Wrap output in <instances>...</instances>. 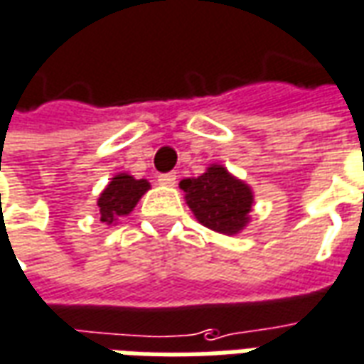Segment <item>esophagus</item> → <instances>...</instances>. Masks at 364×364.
Segmentation results:
<instances>
[{
	"instance_id": "esophagus-1",
	"label": "esophagus",
	"mask_w": 364,
	"mask_h": 364,
	"mask_svg": "<svg viewBox=\"0 0 364 364\" xmlns=\"http://www.w3.org/2000/svg\"><path fill=\"white\" fill-rule=\"evenodd\" d=\"M159 184H161V186H174V184H176V174H174V172H170V174H161V176H159Z\"/></svg>"
}]
</instances>
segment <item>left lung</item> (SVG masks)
Here are the masks:
<instances>
[{
    "instance_id": "left-lung-1",
    "label": "left lung",
    "mask_w": 364,
    "mask_h": 364,
    "mask_svg": "<svg viewBox=\"0 0 364 364\" xmlns=\"http://www.w3.org/2000/svg\"><path fill=\"white\" fill-rule=\"evenodd\" d=\"M180 188L196 219L223 235H235L249 223L252 190L221 164H211L198 178H184Z\"/></svg>"
}]
</instances>
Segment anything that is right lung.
<instances>
[{
    "label": "right lung",
    "mask_w": 364,
    "mask_h": 364,
    "mask_svg": "<svg viewBox=\"0 0 364 364\" xmlns=\"http://www.w3.org/2000/svg\"><path fill=\"white\" fill-rule=\"evenodd\" d=\"M151 184L145 178L135 180L125 172H121L117 176L112 178V182L105 186V190L100 194L97 208H100V221H104L107 225L117 223V219L123 215H129L136 202L141 200V196L145 194Z\"/></svg>",
    "instance_id": "add662e5"
}]
</instances>
